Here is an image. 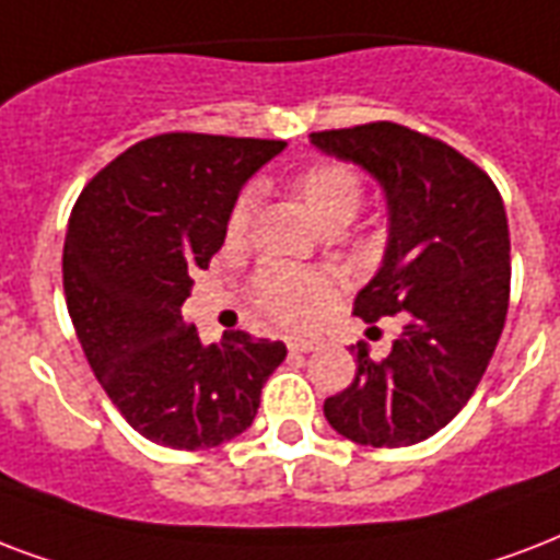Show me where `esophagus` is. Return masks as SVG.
I'll return each instance as SVG.
<instances>
[{"mask_svg": "<svg viewBox=\"0 0 560 560\" xmlns=\"http://www.w3.org/2000/svg\"><path fill=\"white\" fill-rule=\"evenodd\" d=\"M284 343H288L290 352H314V349H319V340H314V337L290 335Z\"/></svg>", "mask_w": 560, "mask_h": 560, "instance_id": "34e87169", "label": "esophagus"}]
</instances>
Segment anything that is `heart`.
Wrapping results in <instances>:
<instances>
[{
	"label": "heart",
	"mask_w": 560,
	"mask_h": 560,
	"mask_svg": "<svg viewBox=\"0 0 560 560\" xmlns=\"http://www.w3.org/2000/svg\"><path fill=\"white\" fill-rule=\"evenodd\" d=\"M290 196L302 205L319 232L335 234L347 229L364 205V178L343 161H314L288 182ZM249 223V196H241L225 217V241L237 243ZM335 296V284L319 272L293 267H264L255 272L249 299L264 317L281 326H305Z\"/></svg>",
	"instance_id": "1"
}]
</instances>
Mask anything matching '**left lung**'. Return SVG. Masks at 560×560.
I'll return each mask as SVG.
<instances>
[{
	"instance_id": "1",
	"label": "left lung",
	"mask_w": 560,
	"mask_h": 560,
	"mask_svg": "<svg viewBox=\"0 0 560 560\" xmlns=\"http://www.w3.org/2000/svg\"><path fill=\"white\" fill-rule=\"evenodd\" d=\"M311 143L384 187L387 252L352 311L405 323L382 361L358 343L355 382L323 413L361 446H413L469 402L499 343L511 293L505 205L481 166L399 122L314 131Z\"/></svg>"
}]
</instances>
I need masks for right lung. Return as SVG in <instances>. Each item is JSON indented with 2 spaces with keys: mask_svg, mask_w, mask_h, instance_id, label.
<instances>
[{
  "mask_svg": "<svg viewBox=\"0 0 560 560\" xmlns=\"http://www.w3.org/2000/svg\"><path fill=\"white\" fill-rule=\"evenodd\" d=\"M284 140L170 131L128 147L88 182L63 241V296L88 364L126 422L170 450L243 434L281 340L225 331L205 347L182 319L190 272L225 241L246 178Z\"/></svg>",
  "mask_w": 560,
  "mask_h": 560,
  "instance_id": "obj_1",
  "label": "right lung"
}]
</instances>
